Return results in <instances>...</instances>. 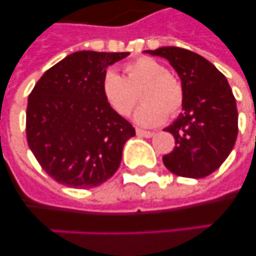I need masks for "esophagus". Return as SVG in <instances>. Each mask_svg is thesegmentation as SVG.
I'll list each match as a JSON object with an SVG mask.
<instances>
[{"instance_id":"esophagus-1","label":"esophagus","mask_w":256,"mask_h":256,"mask_svg":"<svg viewBox=\"0 0 256 256\" xmlns=\"http://www.w3.org/2000/svg\"><path fill=\"white\" fill-rule=\"evenodd\" d=\"M136 133H137V136H140V137H146V138H150V137H152L154 136V132L140 130V128H137V130H136Z\"/></svg>"}]
</instances>
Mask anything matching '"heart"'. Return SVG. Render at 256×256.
Segmentation results:
<instances>
[{"label":"heart","instance_id":"b5f03b06","mask_svg":"<svg viewBox=\"0 0 256 256\" xmlns=\"http://www.w3.org/2000/svg\"><path fill=\"white\" fill-rule=\"evenodd\" d=\"M123 76L108 70L101 82L104 100L115 114L128 116L137 102V92L142 105L134 120L144 126L162 124L166 116L180 112L184 92L180 79L166 72L155 58L141 56L122 66Z\"/></svg>","mask_w":256,"mask_h":256}]
</instances>
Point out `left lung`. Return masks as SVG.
Returning a JSON list of instances; mask_svg holds the SVG:
<instances>
[{"label":"left lung","instance_id":"obj_1","mask_svg":"<svg viewBox=\"0 0 256 256\" xmlns=\"http://www.w3.org/2000/svg\"><path fill=\"white\" fill-rule=\"evenodd\" d=\"M165 58L182 80V112L165 128L176 148L162 156L164 165L180 177H206L223 164L234 146L238 112L228 80L206 58L180 47L148 50Z\"/></svg>","mask_w":256,"mask_h":256}]
</instances>
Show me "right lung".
Here are the masks:
<instances>
[{"mask_svg":"<svg viewBox=\"0 0 256 256\" xmlns=\"http://www.w3.org/2000/svg\"><path fill=\"white\" fill-rule=\"evenodd\" d=\"M130 52L79 51L50 68L26 106L29 148L50 177L91 188L114 176L126 141L136 130L101 94L106 68Z\"/></svg>","mask_w":256,"mask_h":256,"instance_id":"add662e5","label":"right lung"}]
</instances>
